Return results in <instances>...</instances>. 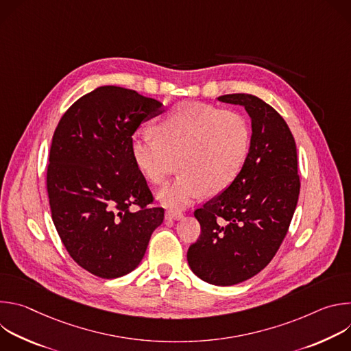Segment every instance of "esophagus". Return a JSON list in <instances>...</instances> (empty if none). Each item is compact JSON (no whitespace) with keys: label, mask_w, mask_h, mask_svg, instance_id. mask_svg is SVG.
Instances as JSON below:
<instances>
[{"label":"esophagus","mask_w":351,"mask_h":351,"mask_svg":"<svg viewBox=\"0 0 351 351\" xmlns=\"http://www.w3.org/2000/svg\"><path fill=\"white\" fill-rule=\"evenodd\" d=\"M165 217H167L168 219H179V218L183 217V214H182V211H179V210H168V211L165 213Z\"/></svg>","instance_id":"1"}]
</instances>
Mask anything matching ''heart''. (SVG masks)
I'll use <instances>...</instances> for the list:
<instances>
[{
    "label": "heart",
    "mask_w": 351,
    "mask_h": 351,
    "mask_svg": "<svg viewBox=\"0 0 351 351\" xmlns=\"http://www.w3.org/2000/svg\"><path fill=\"white\" fill-rule=\"evenodd\" d=\"M156 137L132 141V156L156 186H164L176 171L182 175L160 194L168 206L182 207L207 194L223 191L241 169L250 147L245 117L230 108L183 101L156 125Z\"/></svg>",
    "instance_id": "heart-1"
}]
</instances>
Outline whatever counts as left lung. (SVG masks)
Returning <instances> with one entry per match:
<instances>
[{"label": "left lung", "mask_w": 351, "mask_h": 351, "mask_svg": "<svg viewBox=\"0 0 351 351\" xmlns=\"http://www.w3.org/2000/svg\"><path fill=\"white\" fill-rule=\"evenodd\" d=\"M252 118V141L230 186L194 217L202 226L189 247L191 271L211 285L232 286L263 271L289 230L300 194L297 149L285 119L261 98L226 94Z\"/></svg>", "instance_id": "1"}]
</instances>
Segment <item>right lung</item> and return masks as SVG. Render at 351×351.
<instances>
[{
	"label": "right lung",
	"instance_id": "add662e5",
	"mask_svg": "<svg viewBox=\"0 0 351 351\" xmlns=\"http://www.w3.org/2000/svg\"><path fill=\"white\" fill-rule=\"evenodd\" d=\"M162 104L134 90L101 86L62 115L49 148L47 191L56 229L72 260L114 279L143 260L164 208L132 156L140 123Z\"/></svg>",
	"mask_w": 351,
	"mask_h": 351
}]
</instances>
